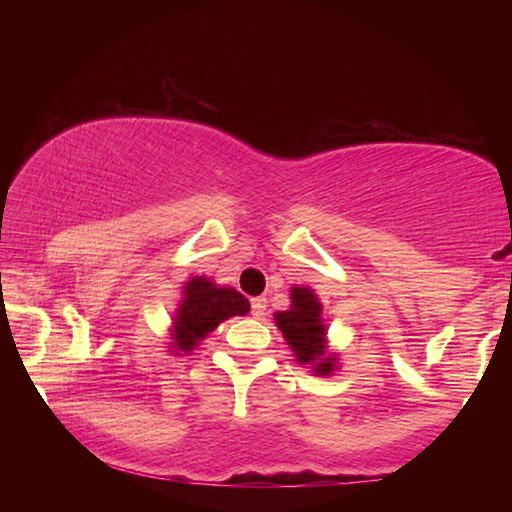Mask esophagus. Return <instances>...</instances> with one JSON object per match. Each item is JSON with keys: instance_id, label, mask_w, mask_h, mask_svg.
<instances>
[{"instance_id": "esophagus-1", "label": "esophagus", "mask_w": 512, "mask_h": 512, "mask_svg": "<svg viewBox=\"0 0 512 512\" xmlns=\"http://www.w3.org/2000/svg\"><path fill=\"white\" fill-rule=\"evenodd\" d=\"M250 309H253V316H255V318L264 316V311H266V298L257 296V298L250 300Z\"/></svg>"}]
</instances>
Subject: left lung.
Wrapping results in <instances>:
<instances>
[{
    "label": "left lung",
    "instance_id": "left-lung-1",
    "mask_svg": "<svg viewBox=\"0 0 512 512\" xmlns=\"http://www.w3.org/2000/svg\"><path fill=\"white\" fill-rule=\"evenodd\" d=\"M323 307L309 287H291V307L277 311L275 325L280 327L284 341L296 354L302 366H311L316 375H334L336 354L327 352V327L323 323Z\"/></svg>",
    "mask_w": 512,
    "mask_h": 512
}]
</instances>
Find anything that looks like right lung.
Instances as JSON below:
<instances>
[{
  "instance_id": "right-lung-1",
  "label": "right lung",
  "mask_w": 512,
  "mask_h": 512,
  "mask_svg": "<svg viewBox=\"0 0 512 512\" xmlns=\"http://www.w3.org/2000/svg\"><path fill=\"white\" fill-rule=\"evenodd\" d=\"M183 296L171 327V348L176 352L189 354L223 320L246 316L250 311V302L237 289L219 287L205 275H196L185 282Z\"/></svg>"
}]
</instances>
